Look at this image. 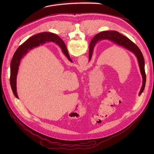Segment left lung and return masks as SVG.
<instances>
[{
  "label": "left lung",
  "mask_w": 154,
  "mask_h": 154,
  "mask_svg": "<svg viewBox=\"0 0 154 154\" xmlns=\"http://www.w3.org/2000/svg\"><path fill=\"white\" fill-rule=\"evenodd\" d=\"M58 37L59 38H58V45L62 49L63 51H64L66 49L65 44L63 42V41L58 36ZM93 39H94V41L93 42H91L90 45V49H89V60H91L92 57L93 51V48L95 44L96 43V42L101 39L111 40L115 43H116L117 45H119L120 46L124 47L125 48L127 49L128 50L131 51L133 53H134V54H135L138 60L140 69L143 77V86L140 93V95L143 93L144 89L146 82V76L145 68H144V66H145L144 59L142 54V52H141L138 47L135 45V43H134L130 39H129L127 37L124 36L123 35L121 34L120 33L116 31H106V32H100L97 34L94 37Z\"/></svg>",
  "instance_id": "obj_1"
}]
</instances>
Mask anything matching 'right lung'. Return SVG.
<instances>
[{
	"instance_id": "obj_1",
	"label": "right lung",
	"mask_w": 154,
	"mask_h": 154,
	"mask_svg": "<svg viewBox=\"0 0 154 154\" xmlns=\"http://www.w3.org/2000/svg\"><path fill=\"white\" fill-rule=\"evenodd\" d=\"M58 38H59L58 36L54 33L49 32H42L38 33L29 38L23 44V45H20L18 48L17 50L16 51L13 57L10 64V82L11 90L16 97L18 98L16 92V76L18 71V67L19 65L20 60L22 58V57L24 55H26L29 50L33 49L36 46H39L40 44L42 45V44L45 42L46 41H51L55 42L58 45ZM63 51L66 57H67V58L70 61H71V59L67 51L66 47V49Z\"/></svg>"
}]
</instances>
